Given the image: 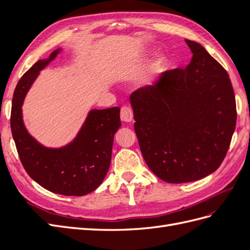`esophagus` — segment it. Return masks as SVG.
<instances>
[{"label": "esophagus", "mask_w": 250, "mask_h": 250, "mask_svg": "<svg viewBox=\"0 0 250 250\" xmlns=\"http://www.w3.org/2000/svg\"><path fill=\"white\" fill-rule=\"evenodd\" d=\"M132 119H133V113H132L131 108L123 107L122 109H121V120H122L123 122L129 123V122H131Z\"/></svg>", "instance_id": "1"}]
</instances>
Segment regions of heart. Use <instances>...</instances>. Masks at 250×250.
<instances>
[{
  "mask_svg": "<svg viewBox=\"0 0 250 250\" xmlns=\"http://www.w3.org/2000/svg\"><path fill=\"white\" fill-rule=\"evenodd\" d=\"M167 63H168L167 58H166L164 55H161L156 58L155 62H154V66L156 67V69H161V67H164L167 65Z\"/></svg>",
  "mask_w": 250,
  "mask_h": 250,
  "instance_id": "1",
  "label": "heart"
}]
</instances>
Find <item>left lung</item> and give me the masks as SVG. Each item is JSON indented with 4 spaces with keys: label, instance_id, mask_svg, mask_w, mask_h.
<instances>
[{
    "label": "left lung",
    "instance_id": "8db88e82",
    "mask_svg": "<svg viewBox=\"0 0 250 250\" xmlns=\"http://www.w3.org/2000/svg\"><path fill=\"white\" fill-rule=\"evenodd\" d=\"M186 42L193 57L185 70L162 73L129 98L144 160L170 184L214 173L228 153L237 122L228 72L200 43Z\"/></svg>",
    "mask_w": 250,
    "mask_h": 250
}]
</instances>
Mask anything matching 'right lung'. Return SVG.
Masks as SVG:
<instances>
[{
    "label": "right lung",
    "mask_w": 250,
    "mask_h": 250,
    "mask_svg": "<svg viewBox=\"0 0 250 250\" xmlns=\"http://www.w3.org/2000/svg\"><path fill=\"white\" fill-rule=\"evenodd\" d=\"M62 48L40 59L24 74L14 89L11 131L20 160L28 175L46 190L64 196H83L95 191L106 176L115 133L121 127L120 108L90 109L78 133L66 145L43 146L27 130L22 104L42 70L54 60Z\"/></svg>",
    "instance_id": "right-lung-1"
}]
</instances>
